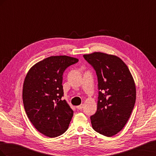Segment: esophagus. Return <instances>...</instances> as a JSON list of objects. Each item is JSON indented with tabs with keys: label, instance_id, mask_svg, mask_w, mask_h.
<instances>
[{
	"label": "esophagus",
	"instance_id": "1",
	"mask_svg": "<svg viewBox=\"0 0 156 156\" xmlns=\"http://www.w3.org/2000/svg\"><path fill=\"white\" fill-rule=\"evenodd\" d=\"M76 108H77V109H79V110H81V109H82V108H83V105L81 104V105H80L79 106H77Z\"/></svg>",
	"mask_w": 156,
	"mask_h": 156
}]
</instances>
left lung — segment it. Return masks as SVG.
Here are the masks:
<instances>
[{
	"mask_svg": "<svg viewBox=\"0 0 156 156\" xmlns=\"http://www.w3.org/2000/svg\"><path fill=\"white\" fill-rule=\"evenodd\" d=\"M98 81L96 112L90 117L93 129L106 136L120 131L128 121L136 100L134 79L127 65L117 56L101 52L84 55Z\"/></svg>",
	"mask_w": 156,
	"mask_h": 156,
	"instance_id": "1",
	"label": "left lung"
}]
</instances>
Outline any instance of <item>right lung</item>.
Returning <instances> with one entry per match:
<instances>
[{
    "label": "right lung",
    "mask_w": 156,
    "mask_h": 156,
    "mask_svg": "<svg viewBox=\"0 0 156 156\" xmlns=\"http://www.w3.org/2000/svg\"><path fill=\"white\" fill-rule=\"evenodd\" d=\"M79 60L71 56H51L35 64L28 72L23 87V101L27 115L35 128L53 138L69 127L73 111L65 100L63 73Z\"/></svg>",
    "instance_id": "right-lung-1"
}]
</instances>
